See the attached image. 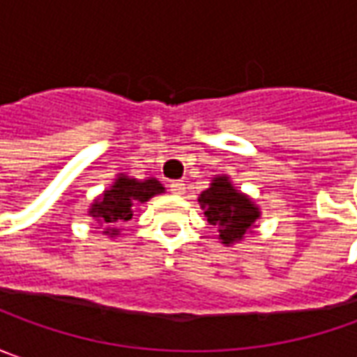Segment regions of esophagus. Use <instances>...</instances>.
Returning a JSON list of instances; mask_svg holds the SVG:
<instances>
[{
	"instance_id": "obj_1",
	"label": "esophagus",
	"mask_w": 357,
	"mask_h": 357,
	"mask_svg": "<svg viewBox=\"0 0 357 357\" xmlns=\"http://www.w3.org/2000/svg\"><path fill=\"white\" fill-rule=\"evenodd\" d=\"M185 190L186 185L183 181H172L171 183V192H174V195H185Z\"/></svg>"
}]
</instances>
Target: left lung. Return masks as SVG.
<instances>
[{
  "label": "left lung",
  "instance_id": "8db88e82",
  "mask_svg": "<svg viewBox=\"0 0 357 357\" xmlns=\"http://www.w3.org/2000/svg\"><path fill=\"white\" fill-rule=\"evenodd\" d=\"M199 202L206 220L218 228V238L227 246L244 238L260 218V208L236 190L228 176H214L211 186L199 195Z\"/></svg>",
  "mask_w": 357,
  "mask_h": 357
}]
</instances>
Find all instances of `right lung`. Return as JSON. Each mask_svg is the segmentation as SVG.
Returning <instances> with one entry per match:
<instances>
[{"mask_svg": "<svg viewBox=\"0 0 357 357\" xmlns=\"http://www.w3.org/2000/svg\"><path fill=\"white\" fill-rule=\"evenodd\" d=\"M160 192H165V186L157 178L137 181L119 174L113 186L91 204L89 214L99 220V225H105V234L117 236L119 227L132 218V206L146 202Z\"/></svg>", "mask_w": 357, "mask_h": 357, "instance_id": "obj_1", "label": "right lung"}]
</instances>
